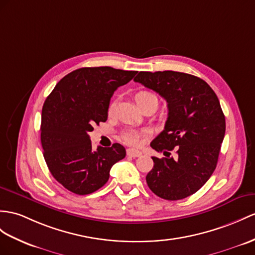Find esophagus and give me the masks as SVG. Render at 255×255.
<instances>
[{"instance_id": "obj_1", "label": "esophagus", "mask_w": 255, "mask_h": 255, "mask_svg": "<svg viewBox=\"0 0 255 255\" xmlns=\"http://www.w3.org/2000/svg\"><path fill=\"white\" fill-rule=\"evenodd\" d=\"M127 154L128 157H132V158H137L139 156H141V152L139 150H136V149H132V148H128L127 150Z\"/></svg>"}]
</instances>
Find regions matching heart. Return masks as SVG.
Here are the masks:
<instances>
[{
    "label": "heart",
    "instance_id": "heart-1",
    "mask_svg": "<svg viewBox=\"0 0 255 255\" xmlns=\"http://www.w3.org/2000/svg\"><path fill=\"white\" fill-rule=\"evenodd\" d=\"M134 99L136 104H137V106L140 107L141 105H144L145 103L149 102V101H154L157 102L158 104V98L157 96L153 94L151 92H148V91H139L135 94ZM115 113V103H111L108 107V114L109 116H111ZM142 134L137 132V131H134V129H129V131H126L122 134V139L127 142L128 145H131V146H136L139 144L140 138H141Z\"/></svg>",
    "mask_w": 255,
    "mask_h": 255
}]
</instances>
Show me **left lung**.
<instances>
[{
	"label": "left lung",
	"mask_w": 255,
	"mask_h": 255,
	"mask_svg": "<svg viewBox=\"0 0 255 255\" xmlns=\"http://www.w3.org/2000/svg\"><path fill=\"white\" fill-rule=\"evenodd\" d=\"M134 81L157 92L169 109L164 129L150 144L168 156L151 157L148 187L162 199H184L199 190L216 167L226 128L219 98L206 81L184 72L140 71ZM173 148L174 158L168 152Z\"/></svg>",
	"instance_id": "8db88e82"
}]
</instances>
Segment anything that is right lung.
I'll return each instance as SVG.
<instances>
[{
	"instance_id": "add662e5",
	"label": "right lung",
	"mask_w": 255,
	"mask_h": 255,
	"mask_svg": "<svg viewBox=\"0 0 255 255\" xmlns=\"http://www.w3.org/2000/svg\"><path fill=\"white\" fill-rule=\"evenodd\" d=\"M137 71L111 67H85L56 84L42 108L43 156L54 178L77 195H89L107 183L111 166L126 157L114 144L93 150L89 133L106 122L115 91Z\"/></svg>"
}]
</instances>
